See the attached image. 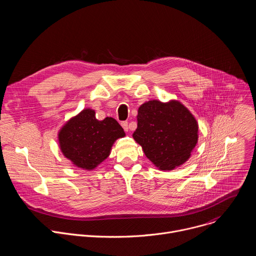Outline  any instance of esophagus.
Listing matches in <instances>:
<instances>
[{"label": "esophagus", "instance_id": "34e87169", "mask_svg": "<svg viewBox=\"0 0 256 256\" xmlns=\"http://www.w3.org/2000/svg\"><path fill=\"white\" fill-rule=\"evenodd\" d=\"M122 126L124 128V130L126 132H128V122H122Z\"/></svg>", "mask_w": 256, "mask_h": 256}]
</instances>
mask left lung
Returning a JSON list of instances; mask_svg holds the SVG:
<instances>
[{"label":"left lung","mask_w":256,"mask_h":256,"mask_svg":"<svg viewBox=\"0 0 256 256\" xmlns=\"http://www.w3.org/2000/svg\"><path fill=\"white\" fill-rule=\"evenodd\" d=\"M134 140L159 170L184 165L198 140V124L190 109L178 100L154 99L138 109Z\"/></svg>","instance_id":"8db88e82"}]
</instances>
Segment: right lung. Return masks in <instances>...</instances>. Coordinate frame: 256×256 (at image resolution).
I'll return each mask as SVG.
<instances>
[{"label":"right lung","instance_id":"add662e5","mask_svg":"<svg viewBox=\"0 0 256 256\" xmlns=\"http://www.w3.org/2000/svg\"><path fill=\"white\" fill-rule=\"evenodd\" d=\"M126 136L112 118L98 120L95 110L84 108L66 120L58 132V147L64 158L83 170L92 171L112 153L118 138Z\"/></svg>","mask_w":256,"mask_h":256}]
</instances>
